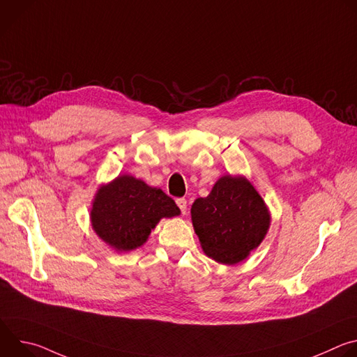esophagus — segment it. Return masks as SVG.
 I'll return each mask as SVG.
<instances>
[{
  "label": "esophagus",
  "mask_w": 357,
  "mask_h": 357,
  "mask_svg": "<svg viewBox=\"0 0 357 357\" xmlns=\"http://www.w3.org/2000/svg\"><path fill=\"white\" fill-rule=\"evenodd\" d=\"M176 205H178V208L181 209V213H182V215H185V213H186V208H188V202H186V199H185V197H179V199H176Z\"/></svg>",
  "instance_id": "esophagus-1"
}]
</instances>
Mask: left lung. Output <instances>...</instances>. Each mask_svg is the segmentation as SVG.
I'll list each match as a JSON object with an SVG mask.
<instances>
[{
  "mask_svg": "<svg viewBox=\"0 0 357 357\" xmlns=\"http://www.w3.org/2000/svg\"><path fill=\"white\" fill-rule=\"evenodd\" d=\"M190 213L203 251L222 264L244 260L270 226L263 197L241 176L220 178L208 197L195 200Z\"/></svg>",
  "mask_w": 357,
  "mask_h": 357,
  "instance_id": "8db88e82",
  "label": "left lung"
}]
</instances>
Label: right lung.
I'll return each mask as SVG.
<instances>
[{
    "label": "right lung",
    "mask_w": 357,
    "mask_h": 357,
    "mask_svg": "<svg viewBox=\"0 0 357 357\" xmlns=\"http://www.w3.org/2000/svg\"><path fill=\"white\" fill-rule=\"evenodd\" d=\"M179 208L161 189L128 175L101 188L91 209V225L100 238L120 251L145 243L162 218L178 216Z\"/></svg>",
    "instance_id": "1"
}]
</instances>
